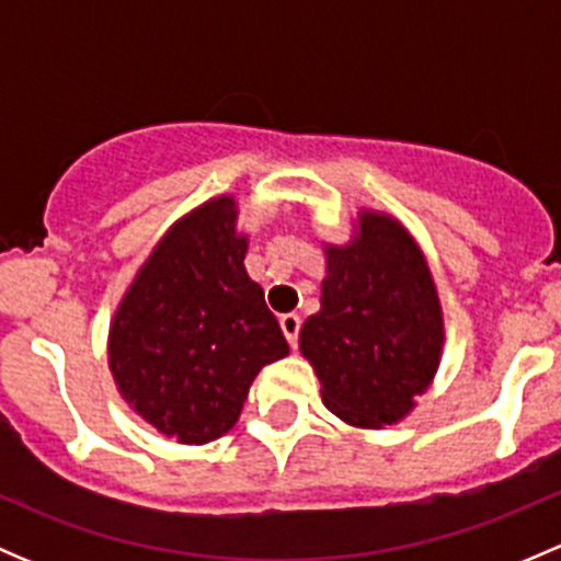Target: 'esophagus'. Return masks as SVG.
<instances>
[{"label": "esophagus", "instance_id": "esophagus-1", "mask_svg": "<svg viewBox=\"0 0 561 561\" xmlns=\"http://www.w3.org/2000/svg\"><path fill=\"white\" fill-rule=\"evenodd\" d=\"M279 325H282V333H285L287 344H290V347H296L298 331H301V317H298V314H282Z\"/></svg>", "mask_w": 561, "mask_h": 561}]
</instances>
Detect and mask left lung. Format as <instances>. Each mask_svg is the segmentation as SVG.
I'll return each instance as SVG.
<instances>
[{
    "label": "left lung",
    "mask_w": 561,
    "mask_h": 561,
    "mask_svg": "<svg viewBox=\"0 0 561 561\" xmlns=\"http://www.w3.org/2000/svg\"><path fill=\"white\" fill-rule=\"evenodd\" d=\"M344 244L322 241L320 312L298 347L320 380L322 404L355 428L404 421L434 386L445 314L426 254L388 211L358 208Z\"/></svg>",
    "instance_id": "obj_1"
}]
</instances>
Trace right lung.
<instances>
[{
	"mask_svg": "<svg viewBox=\"0 0 561 561\" xmlns=\"http://www.w3.org/2000/svg\"><path fill=\"white\" fill-rule=\"evenodd\" d=\"M247 249L236 195L208 197L165 230L111 317L118 396L179 445L228 434L260 369L290 353Z\"/></svg>",
	"mask_w": 561,
	"mask_h": 561,
	"instance_id": "obj_1",
	"label": "right lung"
}]
</instances>
